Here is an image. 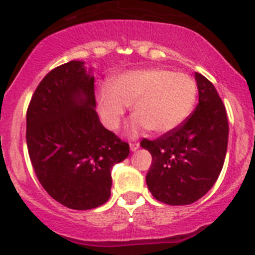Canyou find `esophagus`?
Masks as SVG:
<instances>
[{
    "instance_id": "1",
    "label": "esophagus",
    "mask_w": 255,
    "mask_h": 255,
    "mask_svg": "<svg viewBox=\"0 0 255 255\" xmlns=\"http://www.w3.org/2000/svg\"><path fill=\"white\" fill-rule=\"evenodd\" d=\"M138 148H139V143H138V142L130 143V150H131V151H136V150H138Z\"/></svg>"
}]
</instances>
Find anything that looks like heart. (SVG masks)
<instances>
[{
    "label": "heart",
    "instance_id": "obj_1",
    "mask_svg": "<svg viewBox=\"0 0 255 255\" xmlns=\"http://www.w3.org/2000/svg\"><path fill=\"white\" fill-rule=\"evenodd\" d=\"M197 96L195 82L189 75L165 69L124 73L112 88L100 87L98 103L103 121L119 129L126 109L131 108L134 131L146 128L155 134L172 131L184 123Z\"/></svg>",
    "mask_w": 255,
    "mask_h": 255
}]
</instances>
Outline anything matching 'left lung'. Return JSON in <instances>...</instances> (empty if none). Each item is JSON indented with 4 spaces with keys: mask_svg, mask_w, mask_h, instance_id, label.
I'll return each mask as SVG.
<instances>
[{
    "mask_svg": "<svg viewBox=\"0 0 255 255\" xmlns=\"http://www.w3.org/2000/svg\"><path fill=\"white\" fill-rule=\"evenodd\" d=\"M199 103L184 123L140 146L152 156L146 182L153 198L170 206L194 203L214 186L228 146L226 107L207 78L195 73Z\"/></svg>",
    "mask_w": 255,
    "mask_h": 255,
    "instance_id": "left-lung-1",
    "label": "left lung"
}]
</instances>
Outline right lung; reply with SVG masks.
I'll list each match as a JSON object with an SVG mask.
<instances>
[{"label":"right lung","mask_w":255,"mask_h":255,"mask_svg":"<svg viewBox=\"0 0 255 255\" xmlns=\"http://www.w3.org/2000/svg\"><path fill=\"white\" fill-rule=\"evenodd\" d=\"M94 81L81 61L57 66L40 82L27 109V148L37 180L73 210L104 205L113 165L130 152L100 123Z\"/></svg>","instance_id":"obj_1"}]
</instances>
